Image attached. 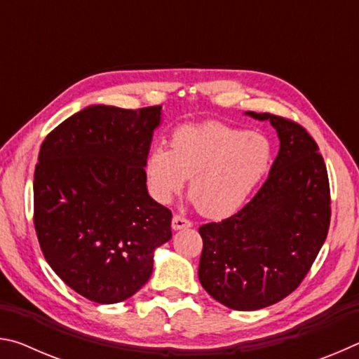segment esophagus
I'll use <instances>...</instances> for the list:
<instances>
[{"label": "esophagus", "mask_w": 359, "mask_h": 359, "mask_svg": "<svg viewBox=\"0 0 359 359\" xmlns=\"http://www.w3.org/2000/svg\"><path fill=\"white\" fill-rule=\"evenodd\" d=\"M171 226L174 231H179V229H185V228H190L191 223L187 220V218L180 217V215H174L172 217V222H171Z\"/></svg>", "instance_id": "34e87169"}]
</instances>
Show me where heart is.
<instances>
[{"label": "heart", "mask_w": 359, "mask_h": 359, "mask_svg": "<svg viewBox=\"0 0 359 359\" xmlns=\"http://www.w3.org/2000/svg\"><path fill=\"white\" fill-rule=\"evenodd\" d=\"M274 161V147L264 135L222 123L182 126L171 150L155 147L144 172L151 196L169 204L190 182L199 212L223 220L238 214L257 191Z\"/></svg>", "instance_id": "1"}]
</instances>
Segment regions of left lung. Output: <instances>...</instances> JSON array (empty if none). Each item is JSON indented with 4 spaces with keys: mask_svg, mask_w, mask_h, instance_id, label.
<instances>
[{
    "mask_svg": "<svg viewBox=\"0 0 359 359\" xmlns=\"http://www.w3.org/2000/svg\"><path fill=\"white\" fill-rule=\"evenodd\" d=\"M269 121L280 149L259 191L238 214L199 228L203 288L234 311L272 306L299 287L330 229V182L318 145L294 121Z\"/></svg>",
    "mask_w": 359,
    "mask_h": 359,
    "instance_id": "8db88e82",
    "label": "left lung"
}]
</instances>
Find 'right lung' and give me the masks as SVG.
I'll return each mask as SVG.
<instances>
[{
    "mask_svg": "<svg viewBox=\"0 0 359 359\" xmlns=\"http://www.w3.org/2000/svg\"><path fill=\"white\" fill-rule=\"evenodd\" d=\"M161 106L93 104L46 137L34 169V228L48 266L83 297L117 304L141 290L172 238L144 163Z\"/></svg>",
    "mask_w": 359,
    "mask_h": 359,
    "instance_id": "right-lung-1",
    "label": "right lung"
}]
</instances>
